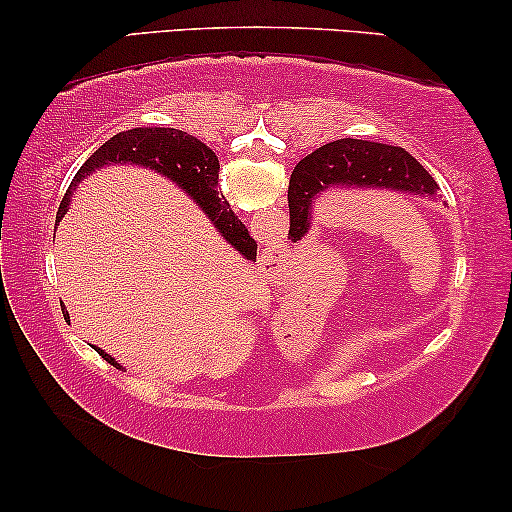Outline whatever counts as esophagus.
Segmentation results:
<instances>
[{
	"label": "esophagus",
	"instance_id": "34e87169",
	"mask_svg": "<svg viewBox=\"0 0 512 512\" xmlns=\"http://www.w3.org/2000/svg\"><path fill=\"white\" fill-rule=\"evenodd\" d=\"M284 256H279V251H272L270 254V265H275V268H279V263H282Z\"/></svg>",
	"mask_w": 512,
	"mask_h": 512
}]
</instances>
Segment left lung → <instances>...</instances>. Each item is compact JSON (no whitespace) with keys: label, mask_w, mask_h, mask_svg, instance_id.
<instances>
[{"label":"left lung","mask_w":512,"mask_h":512,"mask_svg":"<svg viewBox=\"0 0 512 512\" xmlns=\"http://www.w3.org/2000/svg\"><path fill=\"white\" fill-rule=\"evenodd\" d=\"M331 186H375L415 195H436L438 184L417 158L401 146L338 139L319 146L296 165L289 181L291 233L305 235L310 223L307 212L317 193Z\"/></svg>","instance_id":"left-lung-1"}]
</instances>
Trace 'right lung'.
Instances as JSON below:
<instances>
[{"label": "right lung", "instance_id": "add662e5", "mask_svg": "<svg viewBox=\"0 0 512 512\" xmlns=\"http://www.w3.org/2000/svg\"><path fill=\"white\" fill-rule=\"evenodd\" d=\"M111 163L144 165L165 174V177H170L172 181H177V184L181 188H186V193L205 209V214L214 221V226L219 228V233L223 237H226L230 247H233L244 261H256L254 237L249 235L244 223L237 219L228 202L219 198V191H216V184H219V158H216L214 151L207 149L200 139L174 128H135L118 132V135L109 139V142H104L100 149L81 165V170L74 174L69 191L60 202L58 219L67 212L72 188H76V184H81L88 174H93L95 170H100V167ZM62 317L69 321L65 305H62ZM95 352L114 368H121L114 356H109L104 349L95 347Z\"/></svg>", "mask_w": 512, "mask_h": 512}]
</instances>
